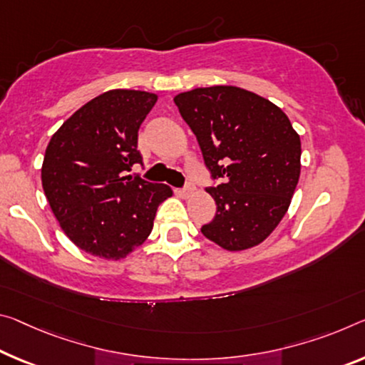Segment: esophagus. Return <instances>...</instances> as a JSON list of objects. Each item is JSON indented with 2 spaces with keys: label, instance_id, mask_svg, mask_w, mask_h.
Masks as SVG:
<instances>
[{
  "label": "esophagus",
  "instance_id": "1",
  "mask_svg": "<svg viewBox=\"0 0 365 365\" xmlns=\"http://www.w3.org/2000/svg\"><path fill=\"white\" fill-rule=\"evenodd\" d=\"M193 192H195V187H193V185H187V187L182 188L180 192H178V193H180L182 196H185V198H187V196L193 195Z\"/></svg>",
  "mask_w": 365,
  "mask_h": 365
}]
</instances>
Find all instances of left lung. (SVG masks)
Masks as SVG:
<instances>
[{"mask_svg": "<svg viewBox=\"0 0 365 365\" xmlns=\"http://www.w3.org/2000/svg\"><path fill=\"white\" fill-rule=\"evenodd\" d=\"M211 177L216 216L201 232L229 252L252 248L284 217L300 175V138L282 110L255 92L212 86L173 97Z\"/></svg>", "mask_w": 365, "mask_h": 365, "instance_id": "obj_1", "label": "left lung"}]
</instances>
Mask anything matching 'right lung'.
<instances>
[{"label": "right lung", "instance_id": "obj_1", "mask_svg": "<svg viewBox=\"0 0 365 365\" xmlns=\"http://www.w3.org/2000/svg\"><path fill=\"white\" fill-rule=\"evenodd\" d=\"M158 96L113 89L76 110L47 146L42 187L63 232L91 255L120 259L144 244L170 187L125 175L143 164L138 130Z\"/></svg>", "mask_w": 365, "mask_h": 365}]
</instances>
